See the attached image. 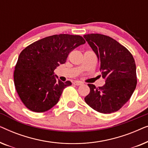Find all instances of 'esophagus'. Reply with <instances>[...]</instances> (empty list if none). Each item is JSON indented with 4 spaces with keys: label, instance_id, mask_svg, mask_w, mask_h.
Segmentation results:
<instances>
[{
    "label": "esophagus",
    "instance_id": "34e87169",
    "mask_svg": "<svg viewBox=\"0 0 148 148\" xmlns=\"http://www.w3.org/2000/svg\"><path fill=\"white\" fill-rule=\"evenodd\" d=\"M73 84L75 85V86H81V85L83 84L82 82H79V81H75V82H73Z\"/></svg>",
    "mask_w": 148,
    "mask_h": 148
}]
</instances>
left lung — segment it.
<instances>
[{"mask_svg":"<svg viewBox=\"0 0 148 148\" xmlns=\"http://www.w3.org/2000/svg\"><path fill=\"white\" fill-rule=\"evenodd\" d=\"M84 37L96 53L102 77L106 80L102 87L88 84L90 92L84 100L99 112L110 114L118 111L136 88L134 58L125 46L109 36L90 34Z\"/></svg>","mask_w":148,"mask_h":148,"instance_id":"left-lung-1","label":"left lung"}]
</instances>
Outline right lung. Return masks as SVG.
<instances>
[{"mask_svg":"<svg viewBox=\"0 0 148 148\" xmlns=\"http://www.w3.org/2000/svg\"><path fill=\"white\" fill-rule=\"evenodd\" d=\"M85 43L80 36L59 34L42 38L22 50L15 65L14 83L28 109L44 112L57 104L71 82H61L54 71L65 63L70 52Z\"/></svg>","mask_w":148,"mask_h":148,"instance_id":"obj_1","label":"right lung"}]
</instances>
